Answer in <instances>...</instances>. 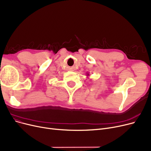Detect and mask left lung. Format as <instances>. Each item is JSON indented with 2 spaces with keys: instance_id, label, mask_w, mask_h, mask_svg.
I'll use <instances>...</instances> for the list:
<instances>
[{
  "instance_id": "left-lung-1",
  "label": "left lung",
  "mask_w": 151,
  "mask_h": 151,
  "mask_svg": "<svg viewBox=\"0 0 151 151\" xmlns=\"http://www.w3.org/2000/svg\"><path fill=\"white\" fill-rule=\"evenodd\" d=\"M87 76H89V74H88V73H87Z\"/></svg>"
}]
</instances>
